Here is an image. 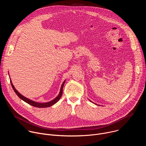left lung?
<instances>
[{"label": "left lung", "instance_id": "obj_1", "mask_svg": "<svg viewBox=\"0 0 146 146\" xmlns=\"http://www.w3.org/2000/svg\"><path fill=\"white\" fill-rule=\"evenodd\" d=\"M90 101H91V100H90Z\"/></svg>", "mask_w": 146, "mask_h": 146}]
</instances>
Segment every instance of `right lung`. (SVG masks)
I'll return each instance as SVG.
<instances>
[{
  "instance_id": "obj_1",
  "label": "right lung",
  "mask_w": 146,
  "mask_h": 146,
  "mask_svg": "<svg viewBox=\"0 0 146 146\" xmlns=\"http://www.w3.org/2000/svg\"><path fill=\"white\" fill-rule=\"evenodd\" d=\"M65 81H64V82H63V84H62V86H61V88H60V92L59 94V95H58V96L55 98L54 100L49 102H47V103H37V102H34V101H32L25 97H24V96H23L22 95H21L15 89V87H14V86L13 85V84L11 83V81H10L11 82V86L14 91V92H15V94L18 95V96L22 100H23L24 102H25L26 103L29 104L31 106H33L34 107H36V108H48V107H50L51 106L54 105L55 103H56L59 100V99L61 98L62 96V91H63V87H64V85L65 84Z\"/></svg>"
}]
</instances>
